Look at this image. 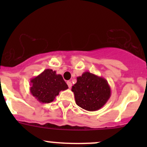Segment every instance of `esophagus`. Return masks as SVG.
Returning <instances> with one entry per match:
<instances>
[{
	"label": "esophagus",
	"mask_w": 147,
	"mask_h": 147,
	"mask_svg": "<svg viewBox=\"0 0 147 147\" xmlns=\"http://www.w3.org/2000/svg\"><path fill=\"white\" fill-rule=\"evenodd\" d=\"M67 84L69 88H71V87H72V82H71L70 81H67Z\"/></svg>",
	"instance_id": "esophagus-1"
}]
</instances>
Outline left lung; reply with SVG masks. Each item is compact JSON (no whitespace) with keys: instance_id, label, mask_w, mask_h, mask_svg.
<instances>
[{"instance_id":"1","label":"left lung","mask_w":147,"mask_h":147,"mask_svg":"<svg viewBox=\"0 0 147 147\" xmlns=\"http://www.w3.org/2000/svg\"><path fill=\"white\" fill-rule=\"evenodd\" d=\"M72 91L77 105L90 112L101 109L111 96L110 86L106 79L90 72L77 78Z\"/></svg>"}]
</instances>
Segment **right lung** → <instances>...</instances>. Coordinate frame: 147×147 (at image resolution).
<instances>
[{"label": "right lung", "mask_w": 147, "mask_h": 147, "mask_svg": "<svg viewBox=\"0 0 147 147\" xmlns=\"http://www.w3.org/2000/svg\"><path fill=\"white\" fill-rule=\"evenodd\" d=\"M30 92L41 103H50L55 99L60 91L67 90V84L61 75L56 71L46 69L40 75L30 80Z\"/></svg>", "instance_id": "right-lung-1"}]
</instances>
